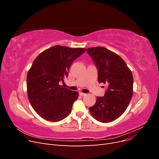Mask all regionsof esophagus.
Wrapping results in <instances>:
<instances>
[{"label": "esophagus", "instance_id": "esophagus-1", "mask_svg": "<svg viewBox=\"0 0 159 159\" xmlns=\"http://www.w3.org/2000/svg\"><path fill=\"white\" fill-rule=\"evenodd\" d=\"M80 95L81 96H85V95H86V93H84L83 92H80Z\"/></svg>", "mask_w": 159, "mask_h": 159}]
</instances>
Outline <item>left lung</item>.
I'll list each match as a JSON object with an SVG mask.
<instances>
[{
  "label": "left lung",
  "mask_w": 159,
  "mask_h": 159,
  "mask_svg": "<svg viewBox=\"0 0 159 159\" xmlns=\"http://www.w3.org/2000/svg\"><path fill=\"white\" fill-rule=\"evenodd\" d=\"M88 54L98 70L99 83L107 86L104 97L97 100L89 111L102 123H109L125 111L133 94V77L125 61L104 47L89 48Z\"/></svg>",
  "instance_id": "1"
}]
</instances>
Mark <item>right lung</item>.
I'll return each instance as SVG.
<instances>
[{
	"mask_svg": "<svg viewBox=\"0 0 159 159\" xmlns=\"http://www.w3.org/2000/svg\"><path fill=\"white\" fill-rule=\"evenodd\" d=\"M86 50L54 46L43 51L33 61L26 78L28 98L43 119L57 122L70 114L78 92L59 83L68 78L71 64Z\"/></svg>",
	"mask_w": 159,
	"mask_h": 159,
	"instance_id": "right-lung-1",
	"label": "right lung"
}]
</instances>
